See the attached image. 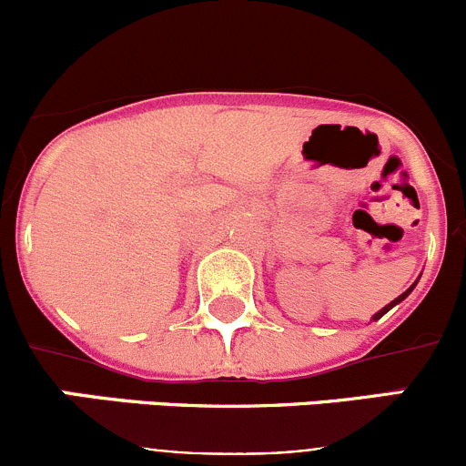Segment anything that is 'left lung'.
<instances>
[{
    "mask_svg": "<svg viewBox=\"0 0 466 466\" xmlns=\"http://www.w3.org/2000/svg\"><path fill=\"white\" fill-rule=\"evenodd\" d=\"M417 281H420V279H417ZM417 281H415V284H412V286H410V289H408V290H406V293H401V295H399V298H397V299H392V302H390V304H385V307H383V309H380V311H379V313H374V316H372V320H379V318H383V316H385V313H388V311H390V309H392V307H397V304H399V302H403V299H406V298H408V295H410V293H412V289H415V286H417Z\"/></svg>",
    "mask_w": 466,
    "mask_h": 466,
    "instance_id": "1",
    "label": "left lung"
}]
</instances>
